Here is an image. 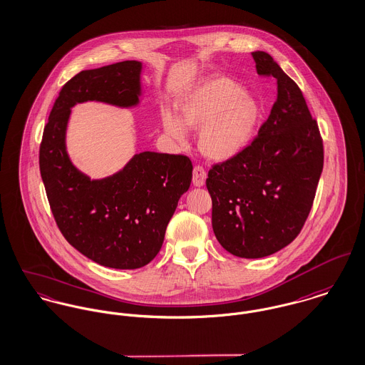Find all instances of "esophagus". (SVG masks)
Listing matches in <instances>:
<instances>
[{
    "label": "esophagus",
    "instance_id": "esophagus-1",
    "mask_svg": "<svg viewBox=\"0 0 365 365\" xmlns=\"http://www.w3.org/2000/svg\"><path fill=\"white\" fill-rule=\"evenodd\" d=\"M205 181H206V170L202 166L194 167L192 184L195 187H202V185H205Z\"/></svg>",
    "mask_w": 365,
    "mask_h": 365
}]
</instances>
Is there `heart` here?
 <instances>
[{
  "mask_svg": "<svg viewBox=\"0 0 365 365\" xmlns=\"http://www.w3.org/2000/svg\"><path fill=\"white\" fill-rule=\"evenodd\" d=\"M180 118L162 111L167 136L184 143L188 130H200L199 150L212 160L226 162L251 142L261 120L257 100L232 79L210 78L178 100Z\"/></svg>",
  "mask_w": 365,
  "mask_h": 365,
  "instance_id": "obj_1",
  "label": "heart"
}]
</instances>
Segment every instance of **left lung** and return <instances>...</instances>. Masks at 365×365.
<instances>
[{
	"label": "left lung",
	"mask_w": 365,
	"mask_h": 365,
	"mask_svg": "<svg viewBox=\"0 0 365 365\" xmlns=\"http://www.w3.org/2000/svg\"><path fill=\"white\" fill-rule=\"evenodd\" d=\"M252 57L259 75L276 78L277 99L251 145L206 178L213 232L247 259L272 255L299 235L324 168L322 138L297 83L265 51Z\"/></svg>",
	"instance_id": "obj_1"
}]
</instances>
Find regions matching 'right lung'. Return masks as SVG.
<instances>
[{
  "label": "right lung",
  "instance_id": "right-lung-1",
  "mask_svg": "<svg viewBox=\"0 0 365 365\" xmlns=\"http://www.w3.org/2000/svg\"><path fill=\"white\" fill-rule=\"evenodd\" d=\"M140 73L139 61L76 73L56 100L40 145V174L60 232L82 255L114 269H138L158 255L191 185L192 163L182 155L142 152L113 175L92 180L71 162L66 128L76 103L138 106Z\"/></svg>",
  "mask_w": 365,
  "mask_h": 365
}]
</instances>
